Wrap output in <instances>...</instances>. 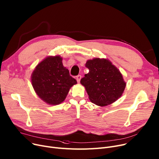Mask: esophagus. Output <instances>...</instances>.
<instances>
[{"instance_id":"1","label":"esophagus","mask_w":159,"mask_h":159,"mask_svg":"<svg viewBox=\"0 0 159 159\" xmlns=\"http://www.w3.org/2000/svg\"><path fill=\"white\" fill-rule=\"evenodd\" d=\"M76 79H77V82L79 83V82H80V79H81V75H77V76L76 77Z\"/></svg>"}]
</instances>
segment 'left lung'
<instances>
[{
  "label": "left lung",
  "instance_id": "1",
  "mask_svg": "<svg viewBox=\"0 0 159 159\" xmlns=\"http://www.w3.org/2000/svg\"><path fill=\"white\" fill-rule=\"evenodd\" d=\"M89 73L80 80L91 102L99 106L111 104L122 95L126 83L120 71L106 58L88 60Z\"/></svg>",
  "mask_w": 159,
  "mask_h": 159
}]
</instances>
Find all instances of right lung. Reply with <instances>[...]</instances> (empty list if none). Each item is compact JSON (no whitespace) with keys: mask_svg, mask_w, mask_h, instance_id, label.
<instances>
[{"mask_svg":"<svg viewBox=\"0 0 159 159\" xmlns=\"http://www.w3.org/2000/svg\"><path fill=\"white\" fill-rule=\"evenodd\" d=\"M60 56H49L40 62L31 75V82L37 95L50 105L62 102L70 89L77 84L64 67Z\"/></svg>","mask_w":159,"mask_h":159,"instance_id":"add662e5","label":"right lung"}]
</instances>
